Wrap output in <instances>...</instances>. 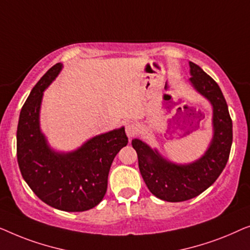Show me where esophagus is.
I'll return each instance as SVG.
<instances>
[{
	"instance_id": "esophagus-1",
	"label": "esophagus",
	"mask_w": 250,
	"mask_h": 250,
	"mask_svg": "<svg viewBox=\"0 0 250 250\" xmlns=\"http://www.w3.org/2000/svg\"><path fill=\"white\" fill-rule=\"evenodd\" d=\"M139 131V126L135 121H128L125 124V133L129 138H133Z\"/></svg>"
}]
</instances>
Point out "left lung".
Returning <instances> with one entry per match:
<instances>
[{"label":"left lung","instance_id":"1","mask_svg":"<svg viewBox=\"0 0 250 250\" xmlns=\"http://www.w3.org/2000/svg\"><path fill=\"white\" fill-rule=\"evenodd\" d=\"M189 66L191 86L213 107V138L204 155L191 163L178 164L143 140L131 142L147 188L157 198L171 203L191 199L210 187L226 167L232 145V120L219 85L195 63L189 62Z\"/></svg>","mask_w":250,"mask_h":250}]
</instances>
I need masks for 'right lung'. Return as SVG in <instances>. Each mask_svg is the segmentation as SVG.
<instances>
[{"instance_id":"1","label":"right lung","mask_w":250,"mask_h":250,"mask_svg":"<svg viewBox=\"0 0 250 250\" xmlns=\"http://www.w3.org/2000/svg\"><path fill=\"white\" fill-rule=\"evenodd\" d=\"M56 63L42 77L21 108L17 157L21 174L38 198L56 209L83 212L98 205L107 189L114 157L128 144L125 128L101 133L72 152H56L41 130L44 90L62 70Z\"/></svg>"}]
</instances>
